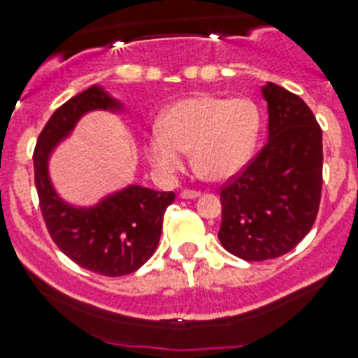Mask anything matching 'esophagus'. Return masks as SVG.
<instances>
[{
    "instance_id": "obj_1",
    "label": "esophagus",
    "mask_w": 358,
    "mask_h": 358,
    "mask_svg": "<svg viewBox=\"0 0 358 358\" xmlns=\"http://www.w3.org/2000/svg\"><path fill=\"white\" fill-rule=\"evenodd\" d=\"M199 196H201V192H197V190L185 189V190H182V192H180V197H182V199H197Z\"/></svg>"
}]
</instances>
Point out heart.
<instances>
[{
	"label": "heart",
	"mask_w": 358,
	"mask_h": 358,
	"mask_svg": "<svg viewBox=\"0 0 358 358\" xmlns=\"http://www.w3.org/2000/svg\"><path fill=\"white\" fill-rule=\"evenodd\" d=\"M262 114L252 100L194 95L162 114L159 129L145 140L154 169L173 175L192 152L194 169L206 180L222 182L243 171L258 143Z\"/></svg>",
	"instance_id": "b5f03b06"
}]
</instances>
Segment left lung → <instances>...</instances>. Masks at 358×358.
<instances>
[{"instance_id":"left-lung-1","label":"left lung","mask_w":358,"mask_h":358,"mask_svg":"<svg viewBox=\"0 0 358 358\" xmlns=\"http://www.w3.org/2000/svg\"><path fill=\"white\" fill-rule=\"evenodd\" d=\"M268 142L220 194L218 239L246 262L279 258L312 229L322 192V129L310 107L266 83Z\"/></svg>"}]
</instances>
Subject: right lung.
Returning <instances> with one entry per match:
<instances>
[{
  "mask_svg": "<svg viewBox=\"0 0 358 358\" xmlns=\"http://www.w3.org/2000/svg\"><path fill=\"white\" fill-rule=\"evenodd\" d=\"M92 110L124 109L102 86L93 85L53 112L32 156L36 190L46 229L60 251L90 272L121 277L138 270L154 255L164 211L175 201V192L128 185L88 208L64 201L50 180V157Z\"/></svg>",
  "mask_w": 358,
  "mask_h": 358,
  "instance_id": "obj_1",
  "label": "right lung"
}]
</instances>
